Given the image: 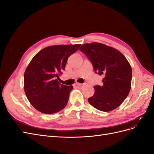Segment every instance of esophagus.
I'll return each mask as SVG.
<instances>
[{
  "instance_id": "obj_1",
  "label": "esophagus",
  "mask_w": 154,
  "mask_h": 154,
  "mask_svg": "<svg viewBox=\"0 0 154 154\" xmlns=\"http://www.w3.org/2000/svg\"><path fill=\"white\" fill-rule=\"evenodd\" d=\"M83 84H82V83H76V84H75V85H76V87H80L83 86Z\"/></svg>"
}]
</instances>
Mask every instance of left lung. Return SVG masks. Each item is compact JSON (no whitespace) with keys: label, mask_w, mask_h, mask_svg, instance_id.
<instances>
[{"label":"left lung","mask_w":154,"mask_h":154,"mask_svg":"<svg viewBox=\"0 0 154 154\" xmlns=\"http://www.w3.org/2000/svg\"><path fill=\"white\" fill-rule=\"evenodd\" d=\"M79 49L91 61L95 72L103 76L102 84L94 87L95 93L88 97L89 103L101 111L116 109L131 88L132 71L127 58L117 49L100 43L85 44Z\"/></svg>","instance_id":"1"}]
</instances>
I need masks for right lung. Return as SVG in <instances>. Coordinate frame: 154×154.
Segmentation results:
<instances>
[{"instance_id": "right-lung-1", "label": "right lung", "mask_w": 154, "mask_h": 154, "mask_svg": "<svg viewBox=\"0 0 154 154\" xmlns=\"http://www.w3.org/2000/svg\"><path fill=\"white\" fill-rule=\"evenodd\" d=\"M80 44L45 48L32 58L24 73V91L30 103L44 114L57 113L67 104L72 86L60 84L59 75Z\"/></svg>"}]
</instances>
